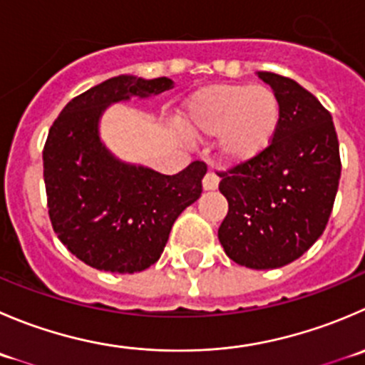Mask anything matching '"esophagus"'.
<instances>
[{"label":"esophagus","mask_w":365,"mask_h":365,"mask_svg":"<svg viewBox=\"0 0 365 365\" xmlns=\"http://www.w3.org/2000/svg\"><path fill=\"white\" fill-rule=\"evenodd\" d=\"M219 185V176L214 171H208L203 178V189L205 190H214Z\"/></svg>","instance_id":"34e87169"}]
</instances>
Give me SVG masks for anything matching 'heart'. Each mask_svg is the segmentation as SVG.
<instances>
[{
	"mask_svg": "<svg viewBox=\"0 0 365 365\" xmlns=\"http://www.w3.org/2000/svg\"><path fill=\"white\" fill-rule=\"evenodd\" d=\"M182 121L192 135H219L221 157L242 164L271 146L280 128L282 107L267 85H210L187 101Z\"/></svg>",
	"mask_w": 365,
	"mask_h": 365,
	"instance_id": "heart-1",
	"label": "heart"
}]
</instances>
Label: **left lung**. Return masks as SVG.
Listing matches in <instances>:
<instances>
[{
	"mask_svg": "<svg viewBox=\"0 0 365 365\" xmlns=\"http://www.w3.org/2000/svg\"><path fill=\"white\" fill-rule=\"evenodd\" d=\"M258 76L280 100V128L264 153L219 173L228 214L217 237L239 265L277 269L323 235L339 189L341 155L330 112L314 94L287 76L267 71Z\"/></svg>",
	"mask_w": 365,
	"mask_h": 365,
	"instance_id": "obj_1",
	"label": "left lung"
}]
</instances>
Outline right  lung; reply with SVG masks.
<instances>
[{
    "label": "right lung",
    "mask_w": 365,
    "mask_h": 365,
    "mask_svg": "<svg viewBox=\"0 0 365 365\" xmlns=\"http://www.w3.org/2000/svg\"><path fill=\"white\" fill-rule=\"evenodd\" d=\"M175 87L169 78L115 76L73 98L49 128L42 160L48 214L60 242L100 271H144L160 258L176 217L201 196L205 162L168 176L115 160L98 135L107 105Z\"/></svg>",
    "instance_id": "right-lung-1"
}]
</instances>
